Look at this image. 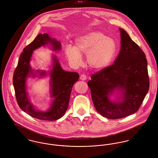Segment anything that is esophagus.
Listing matches in <instances>:
<instances>
[{"label":"esophagus","mask_w":158,"mask_h":158,"mask_svg":"<svg viewBox=\"0 0 158 158\" xmlns=\"http://www.w3.org/2000/svg\"><path fill=\"white\" fill-rule=\"evenodd\" d=\"M86 79H87V76H86L85 74H82L81 75V76H80V79H81V80H82V81H85Z\"/></svg>","instance_id":"34e87169"}]
</instances>
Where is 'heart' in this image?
Here are the masks:
<instances>
[{
    "instance_id": "obj_1",
    "label": "heart",
    "mask_w": 158,
    "mask_h": 158,
    "mask_svg": "<svg viewBox=\"0 0 158 158\" xmlns=\"http://www.w3.org/2000/svg\"><path fill=\"white\" fill-rule=\"evenodd\" d=\"M64 52L73 66H79L82 62V54H86L88 66L95 70H102L113 61L116 53V44L104 33L93 31L76 37L74 47L67 45Z\"/></svg>"
}]
</instances>
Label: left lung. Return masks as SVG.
<instances>
[{
  "label": "left lung",
  "instance_id": "obj_1",
  "mask_svg": "<svg viewBox=\"0 0 158 158\" xmlns=\"http://www.w3.org/2000/svg\"><path fill=\"white\" fill-rule=\"evenodd\" d=\"M119 30L121 46L114 64L93 74L88 82L96 110L110 119L136 113L150 86L145 53L124 30ZM115 90L120 96L112 102L109 96Z\"/></svg>",
  "mask_w": 158,
  "mask_h": 158
}]
</instances>
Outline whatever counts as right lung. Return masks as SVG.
<instances>
[{"label":"right lung","instance_id":"1","mask_svg":"<svg viewBox=\"0 0 158 158\" xmlns=\"http://www.w3.org/2000/svg\"><path fill=\"white\" fill-rule=\"evenodd\" d=\"M49 43L52 44L53 50H60L61 44L45 33L39 34L31 43L23 48L14 72L13 82L18 105L24 112L40 120L55 121L62 118L65 113L69 106L72 88L79 79V74L64 70L57 57L54 56L53 69L49 72L51 77V98H53L52 104L47 111L35 110L30 102L26 91L27 78L31 75L35 76L30 62L34 50ZM37 73H39L40 76L47 74L45 71L37 70Z\"/></svg>","mask_w":158,"mask_h":158}]
</instances>
